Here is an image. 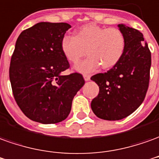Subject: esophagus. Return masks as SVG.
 Masks as SVG:
<instances>
[{"label":"esophagus","instance_id":"esophagus-1","mask_svg":"<svg viewBox=\"0 0 159 159\" xmlns=\"http://www.w3.org/2000/svg\"><path fill=\"white\" fill-rule=\"evenodd\" d=\"M83 78H84L85 81H89V80H90V76H89V75L84 74V75H83Z\"/></svg>","mask_w":159,"mask_h":159}]
</instances>
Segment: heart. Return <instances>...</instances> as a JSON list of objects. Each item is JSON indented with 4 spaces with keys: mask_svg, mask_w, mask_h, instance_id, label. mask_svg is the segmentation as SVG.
<instances>
[{
    "mask_svg": "<svg viewBox=\"0 0 159 159\" xmlns=\"http://www.w3.org/2000/svg\"><path fill=\"white\" fill-rule=\"evenodd\" d=\"M61 51L66 59L77 64L85 54L88 57L75 69L82 73H90L102 68H113L121 59L126 48V38L118 28H106L95 24L80 27L76 35H64L61 39Z\"/></svg>",
    "mask_w": 159,
    "mask_h": 159,
    "instance_id": "b5f03b06",
    "label": "heart"
}]
</instances>
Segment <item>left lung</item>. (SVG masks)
Returning <instances> with one entry per match:
<instances>
[{"instance_id":"left-lung-1","label":"left lung","mask_w":159,"mask_h":159,"mask_svg":"<svg viewBox=\"0 0 159 159\" xmlns=\"http://www.w3.org/2000/svg\"><path fill=\"white\" fill-rule=\"evenodd\" d=\"M126 38V48L118 64L105 73L91 76L98 84V95L91 108L100 119L119 120L141 105L149 87L151 52L139 31L118 25Z\"/></svg>"}]
</instances>
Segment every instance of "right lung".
Segmentation results:
<instances>
[{
  "label": "right lung",
  "mask_w": 159,
  "mask_h": 159,
  "mask_svg": "<svg viewBox=\"0 0 159 159\" xmlns=\"http://www.w3.org/2000/svg\"><path fill=\"white\" fill-rule=\"evenodd\" d=\"M70 27L67 23L39 22L17 39L10 62V83L19 107L33 121L64 120L74 96L85 83L77 72L61 75L70 68L60 44Z\"/></svg>",
  "instance_id": "1"
}]
</instances>
